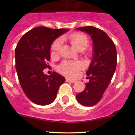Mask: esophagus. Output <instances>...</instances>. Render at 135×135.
Segmentation results:
<instances>
[{
  "label": "esophagus",
  "instance_id": "1",
  "mask_svg": "<svg viewBox=\"0 0 135 135\" xmlns=\"http://www.w3.org/2000/svg\"><path fill=\"white\" fill-rule=\"evenodd\" d=\"M66 82H70V83H75L76 81V80H72L70 79V78H66Z\"/></svg>",
  "mask_w": 135,
  "mask_h": 135
}]
</instances>
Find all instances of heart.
<instances>
[{"mask_svg": "<svg viewBox=\"0 0 135 135\" xmlns=\"http://www.w3.org/2000/svg\"><path fill=\"white\" fill-rule=\"evenodd\" d=\"M70 40L74 46L78 50H84L89 44L88 37L83 34L75 33L70 36ZM63 44V38H58L56 39L51 46V53L52 55H56L59 53ZM83 68V64L80 61H64L58 66V70L61 73L67 76L74 78L79 74V71Z\"/></svg>", "mask_w": 135, "mask_h": 135, "instance_id": "heart-1", "label": "heart"}]
</instances>
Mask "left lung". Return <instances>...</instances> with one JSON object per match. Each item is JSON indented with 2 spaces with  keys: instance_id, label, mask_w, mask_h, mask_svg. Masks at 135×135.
<instances>
[{
  "instance_id": "8db88e82",
  "label": "left lung",
  "mask_w": 135,
  "mask_h": 135,
  "mask_svg": "<svg viewBox=\"0 0 135 135\" xmlns=\"http://www.w3.org/2000/svg\"><path fill=\"white\" fill-rule=\"evenodd\" d=\"M76 30L85 32L93 42V59L88 71L84 90L76 95V99L84 106L97 104L103 97L105 90L111 82L117 65V52L114 42L103 30L86 26Z\"/></svg>"
}]
</instances>
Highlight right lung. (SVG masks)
<instances>
[{"label":"right lung","mask_w":135,"mask_h":135,"mask_svg":"<svg viewBox=\"0 0 135 135\" xmlns=\"http://www.w3.org/2000/svg\"><path fill=\"white\" fill-rule=\"evenodd\" d=\"M68 29H51L40 26L26 32L15 48V68L19 81L27 97L39 105H46L55 99L65 78L53 71L43 73L49 65L50 49L53 42Z\"/></svg>","instance_id":"1"}]
</instances>
